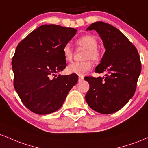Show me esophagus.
<instances>
[{"label": "esophagus", "mask_w": 148, "mask_h": 148, "mask_svg": "<svg viewBox=\"0 0 148 148\" xmlns=\"http://www.w3.org/2000/svg\"><path fill=\"white\" fill-rule=\"evenodd\" d=\"M83 79H84V77H83V76H79V77H78V81H79V82H81V81L83 80Z\"/></svg>", "instance_id": "1"}]
</instances>
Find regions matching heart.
Here are the masks:
<instances>
[{
  "label": "heart",
  "mask_w": 148,
  "mask_h": 148,
  "mask_svg": "<svg viewBox=\"0 0 148 148\" xmlns=\"http://www.w3.org/2000/svg\"><path fill=\"white\" fill-rule=\"evenodd\" d=\"M77 45L87 49L84 55V59L87 60L82 62H73L67 67L68 73L76 74L77 75H83L86 72L89 71L92 67V62L100 60L101 52L97 47L98 41L95 37L91 35H84L77 38L75 41ZM63 54L66 61H71L73 59V52L70 45L66 44L63 47Z\"/></svg>",
  "instance_id": "b5f03b06"
}]
</instances>
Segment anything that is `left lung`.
<instances>
[{
    "label": "left lung",
    "mask_w": 148,
    "mask_h": 148,
    "mask_svg": "<svg viewBox=\"0 0 148 148\" xmlns=\"http://www.w3.org/2000/svg\"><path fill=\"white\" fill-rule=\"evenodd\" d=\"M87 30H95L102 39L106 52L95 72L106 75L84 77L89 84L86 101L99 113H114L134 95L141 71L140 56L135 46L112 25L97 21Z\"/></svg>",
    "instance_id": "8db88e82"
}]
</instances>
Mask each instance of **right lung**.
Listing matches in <instances>:
<instances>
[{
  "mask_svg": "<svg viewBox=\"0 0 148 148\" xmlns=\"http://www.w3.org/2000/svg\"><path fill=\"white\" fill-rule=\"evenodd\" d=\"M76 32L73 28L42 25L16 47L12 60L14 87L24 105L34 113L47 114L59 110L77 82L76 74L56 75L66 67L63 47Z\"/></svg>",
  "mask_w": 148,
  "mask_h": 148,
  "instance_id": "add662e5",
  "label": "right lung"
}]
</instances>
